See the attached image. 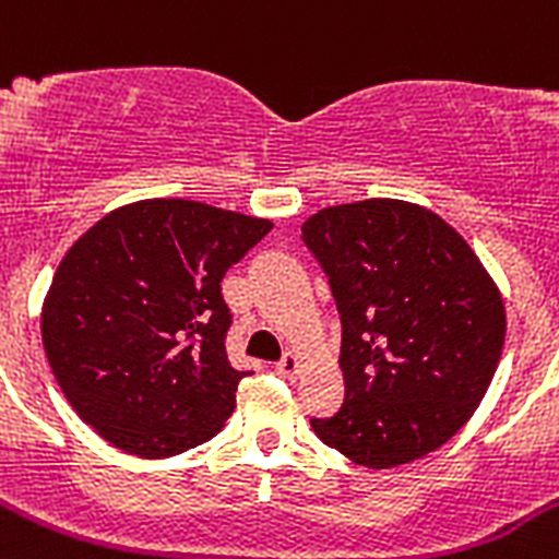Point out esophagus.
<instances>
[{"label":"esophagus","instance_id":"1","mask_svg":"<svg viewBox=\"0 0 559 559\" xmlns=\"http://www.w3.org/2000/svg\"><path fill=\"white\" fill-rule=\"evenodd\" d=\"M300 367H304L300 356H295V353H286V356L275 364V372L284 374V378H295V374L300 372Z\"/></svg>","mask_w":559,"mask_h":559}]
</instances>
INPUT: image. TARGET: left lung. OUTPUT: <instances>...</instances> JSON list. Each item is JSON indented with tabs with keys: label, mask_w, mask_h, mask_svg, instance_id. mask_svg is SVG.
Here are the masks:
<instances>
[{
	"label": "left lung",
	"mask_w": 559,
	"mask_h": 559,
	"mask_svg": "<svg viewBox=\"0 0 559 559\" xmlns=\"http://www.w3.org/2000/svg\"><path fill=\"white\" fill-rule=\"evenodd\" d=\"M342 320L344 403L311 419L322 444L394 468L447 444L491 385L504 304L466 239L394 198L328 206L304 223Z\"/></svg>",
	"instance_id": "1"
}]
</instances>
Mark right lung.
<instances>
[{
    "label": "right lung",
    "mask_w": 559,
    "mask_h": 559,
    "mask_svg": "<svg viewBox=\"0 0 559 559\" xmlns=\"http://www.w3.org/2000/svg\"><path fill=\"white\" fill-rule=\"evenodd\" d=\"M273 223L185 198L115 209L51 278L44 350L71 408L140 457L203 444L234 414L221 281Z\"/></svg>",
    "instance_id": "1"
}]
</instances>
